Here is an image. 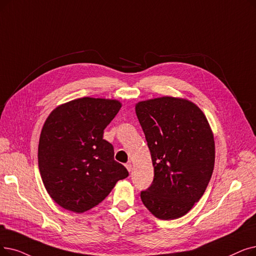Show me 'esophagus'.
Returning <instances> with one entry per match:
<instances>
[{
    "label": "esophagus",
    "instance_id": "obj_1",
    "mask_svg": "<svg viewBox=\"0 0 256 256\" xmlns=\"http://www.w3.org/2000/svg\"><path fill=\"white\" fill-rule=\"evenodd\" d=\"M126 170H128V172H132V164H130V163H126Z\"/></svg>",
    "mask_w": 256,
    "mask_h": 256
}]
</instances>
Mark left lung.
<instances>
[{
	"mask_svg": "<svg viewBox=\"0 0 256 256\" xmlns=\"http://www.w3.org/2000/svg\"><path fill=\"white\" fill-rule=\"evenodd\" d=\"M150 152L154 180L141 200L161 220L185 216L202 198L214 168V140L208 121L186 99L161 97L136 104Z\"/></svg>",
	"mask_w": 256,
	"mask_h": 256,
	"instance_id": "obj_1",
	"label": "left lung"
}]
</instances>
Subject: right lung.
Masks as SVG:
<instances>
[{"label": "right lung", "mask_w": 256, "mask_h": 256, "mask_svg": "<svg viewBox=\"0 0 256 256\" xmlns=\"http://www.w3.org/2000/svg\"><path fill=\"white\" fill-rule=\"evenodd\" d=\"M120 108L117 100L84 97L60 106L47 118L40 137L38 168L60 207L77 214L90 210L128 176L104 139Z\"/></svg>", "instance_id": "1"}]
</instances>
